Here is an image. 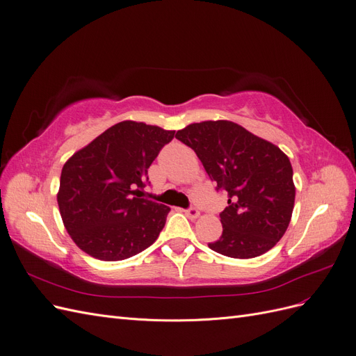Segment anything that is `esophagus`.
Returning a JSON list of instances; mask_svg holds the SVG:
<instances>
[{"label": "esophagus", "instance_id": "1", "mask_svg": "<svg viewBox=\"0 0 356 356\" xmlns=\"http://www.w3.org/2000/svg\"><path fill=\"white\" fill-rule=\"evenodd\" d=\"M186 215H187V217L190 218V220H196L197 217H199V215H200V212L196 209V208H188V209H186Z\"/></svg>", "mask_w": 356, "mask_h": 356}]
</instances>
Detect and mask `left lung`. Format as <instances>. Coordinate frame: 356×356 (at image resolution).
<instances>
[{"label":"left lung","instance_id":"8db88e82","mask_svg":"<svg viewBox=\"0 0 356 356\" xmlns=\"http://www.w3.org/2000/svg\"><path fill=\"white\" fill-rule=\"evenodd\" d=\"M195 149L217 191L227 193L222 234L208 243L232 258H254L281 241L294 209L289 159L272 143L227 120L188 124L175 135Z\"/></svg>","mask_w":356,"mask_h":356}]
</instances>
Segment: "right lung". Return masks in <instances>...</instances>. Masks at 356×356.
<instances>
[{
    "instance_id": "1",
    "label": "right lung",
    "mask_w": 356,
    "mask_h": 356,
    "mask_svg": "<svg viewBox=\"0 0 356 356\" xmlns=\"http://www.w3.org/2000/svg\"><path fill=\"white\" fill-rule=\"evenodd\" d=\"M174 135L157 126L120 122L63 165L58 204L81 251L118 261L154 243L170 208L139 193L149 184L148 168Z\"/></svg>"
}]
</instances>
